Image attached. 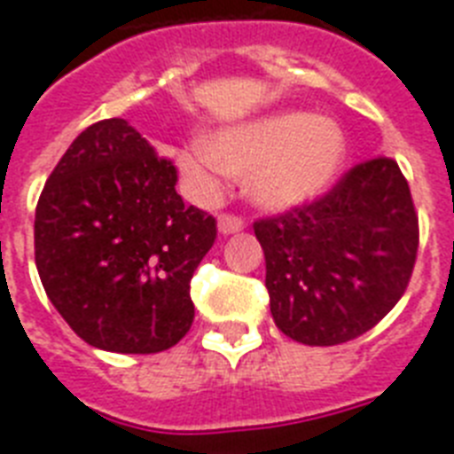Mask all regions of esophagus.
Segmentation results:
<instances>
[{"mask_svg":"<svg viewBox=\"0 0 454 454\" xmlns=\"http://www.w3.org/2000/svg\"><path fill=\"white\" fill-rule=\"evenodd\" d=\"M245 228V219L242 216H235V214H221L219 216V231L223 235L238 233Z\"/></svg>","mask_w":454,"mask_h":454,"instance_id":"34e87169","label":"esophagus"}]
</instances>
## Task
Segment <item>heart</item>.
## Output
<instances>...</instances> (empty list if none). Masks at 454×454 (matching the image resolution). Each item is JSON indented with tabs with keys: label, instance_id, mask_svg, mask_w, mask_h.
<instances>
[{
	"label": "heart",
	"instance_id": "obj_1",
	"mask_svg": "<svg viewBox=\"0 0 454 454\" xmlns=\"http://www.w3.org/2000/svg\"><path fill=\"white\" fill-rule=\"evenodd\" d=\"M344 131L334 120L285 110L219 129L178 153V169L195 192L209 195L228 174H247L249 195L266 207L317 198L341 169Z\"/></svg>",
	"mask_w": 454,
	"mask_h": 454
}]
</instances>
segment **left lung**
Returning <instances> with one entry per match:
<instances>
[{
  "label": "left lung",
  "mask_w": 454,
  "mask_h": 454,
  "mask_svg": "<svg viewBox=\"0 0 454 454\" xmlns=\"http://www.w3.org/2000/svg\"><path fill=\"white\" fill-rule=\"evenodd\" d=\"M278 330L309 346L365 334L408 290L419 247L410 185L391 157L341 174L313 202L254 221Z\"/></svg>",
  "instance_id": "1"
}]
</instances>
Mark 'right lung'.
Returning a JSON list of instances; mask_svg holds the SVG:
<instances>
[{
	"mask_svg": "<svg viewBox=\"0 0 454 454\" xmlns=\"http://www.w3.org/2000/svg\"><path fill=\"white\" fill-rule=\"evenodd\" d=\"M176 181L174 162L120 117L87 127L53 167L35 212V263L87 344L157 353L191 330V278L216 219L185 207Z\"/></svg>",
	"mask_w": 454,
	"mask_h": 454,
	"instance_id": "add662e5",
	"label": "right lung"
}]
</instances>
